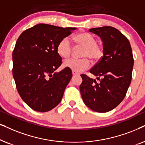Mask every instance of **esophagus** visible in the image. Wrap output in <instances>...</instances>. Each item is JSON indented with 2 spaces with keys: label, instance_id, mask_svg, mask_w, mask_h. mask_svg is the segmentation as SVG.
Listing matches in <instances>:
<instances>
[{
  "label": "esophagus",
  "instance_id": "obj_1",
  "mask_svg": "<svg viewBox=\"0 0 145 145\" xmlns=\"http://www.w3.org/2000/svg\"><path fill=\"white\" fill-rule=\"evenodd\" d=\"M72 74L74 75V76H76V75H78V73L75 72V71H72Z\"/></svg>",
  "mask_w": 145,
  "mask_h": 145
}]
</instances>
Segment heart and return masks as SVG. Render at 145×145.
<instances>
[{"label":"heart","instance_id":"obj_1","mask_svg":"<svg viewBox=\"0 0 145 145\" xmlns=\"http://www.w3.org/2000/svg\"><path fill=\"white\" fill-rule=\"evenodd\" d=\"M77 45L84 48L82 57L84 59H70L64 61L63 67L71 69L76 73L82 72L88 69L90 66V61H97L101 59L103 56V50L101 46L97 44L96 38L88 32H81L74 37ZM73 51L72 45L70 39L65 37L61 39L57 46V52L59 56L67 59L70 56Z\"/></svg>","mask_w":145,"mask_h":145}]
</instances>
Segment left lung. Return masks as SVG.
Returning <instances> with one entry per match:
<instances>
[{"label":"left lung","mask_w":145,"mask_h":145,"mask_svg":"<svg viewBox=\"0 0 145 145\" xmlns=\"http://www.w3.org/2000/svg\"><path fill=\"white\" fill-rule=\"evenodd\" d=\"M89 31L99 36L103 42V57L89 70L99 82L82 74L80 89L83 101L89 109L105 113L119 105L126 95L134 64L132 49L129 40L113 27Z\"/></svg>","instance_id":"obj_1"}]
</instances>
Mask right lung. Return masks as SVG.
Instances as JSON below:
<instances>
[{"label":"right lung","mask_w":145,"mask_h":145,"mask_svg":"<svg viewBox=\"0 0 145 145\" xmlns=\"http://www.w3.org/2000/svg\"><path fill=\"white\" fill-rule=\"evenodd\" d=\"M76 29L38 24L24 30L17 40L12 75L19 95L34 111H49L61 101L72 73L67 68L55 72L62 62L57 46Z\"/></svg>","instance_id":"add662e5"}]
</instances>
